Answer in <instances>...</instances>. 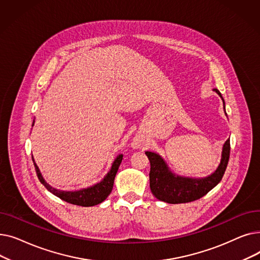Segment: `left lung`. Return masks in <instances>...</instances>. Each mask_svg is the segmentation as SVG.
Wrapping results in <instances>:
<instances>
[{
  "mask_svg": "<svg viewBox=\"0 0 260 260\" xmlns=\"http://www.w3.org/2000/svg\"><path fill=\"white\" fill-rule=\"evenodd\" d=\"M215 91L220 95L223 104L224 100L219 90ZM230 139L225 141L222 147L221 161L217 170L206 178H188V177L176 176L172 173L166 163L158 154L145 152L149 162V186L154 196L168 203H185L200 199L207 195L222 179L230 158Z\"/></svg>",
  "mask_w": 260,
  "mask_h": 260,
  "instance_id": "obj_1",
  "label": "left lung"
}]
</instances>
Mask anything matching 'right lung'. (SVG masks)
<instances>
[{
    "instance_id": "1",
    "label": "right lung",
    "mask_w": 260,
    "mask_h": 260,
    "mask_svg": "<svg viewBox=\"0 0 260 260\" xmlns=\"http://www.w3.org/2000/svg\"><path fill=\"white\" fill-rule=\"evenodd\" d=\"M123 159V155H119L112 166L111 171H109L106 176L103 178L102 181H100L99 183L94 184L92 186H89L87 188H82L79 190H75V192H66V190H60L54 188L52 186H50L42 177L40 173V170L38 168V166L36 165L35 160L34 165H35V169L37 172V176L40 180V182L42 183L50 193H52L53 195H56L57 197H59L60 199L72 203V204H76V206H81V207H92L95 206V204H99L102 201H104L108 195L111 194L113 186H114V181H115V177L116 174L118 172V169L121 165V161Z\"/></svg>"
}]
</instances>
